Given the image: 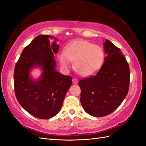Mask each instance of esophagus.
<instances>
[{"mask_svg":"<svg viewBox=\"0 0 146 146\" xmlns=\"http://www.w3.org/2000/svg\"><path fill=\"white\" fill-rule=\"evenodd\" d=\"M73 84H77L78 83V80L76 78H73Z\"/></svg>","mask_w":146,"mask_h":146,"instance_id":"1","label":"esophagus"}]
</instances>
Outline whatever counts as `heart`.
<instances>
[{"label": "heart", "mask_w": 146, "mask_h": 146, "mask_svg": "<svg viewBox=\"0 0 146 146\" xmlns=\"http://www.w3.org/2000/svg\"><path fill=\"white\" fill-rule=\"evenodd\" d=\"M58 58L64 68L69 69L73 62L78 73L89 76L98 72L103 66L104 53L100 46L86 40H76L68 44L64 52L58 55Z\"/></svg>", "instance_id": "heart-1"}]
</instances>
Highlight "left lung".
I'll list each match as a JSON object with an SVG mask.
<instances>
[{"instance_id": "1", "label": "left lung", "mask_w": 146, "mask_h": 146, "mask_svg": "<svg viewBox=\"0 0 146 146\" xmlns=\"http://www.w3.org/2000/svg\"><path fill=\"white\" fill-rule=\"evenodd\" d=\"M106 56L96 75L81 80L80 101L84 110L94 117L113 113L126 97L130 70L121 50L110 40L103 43Z\"/></svg>"}]
</instances>
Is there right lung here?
Masks as SVG:
<instances>
[{"instance_id": "obj_1", "label": "right lung", "mask_w": 146, "mask_h": 146, "mask_svg": "<svg viewBox=\"0 0 146 146\" xmlns=\"http://www.w3.org/2000/svg\"><path fill=\"white\" fill-rule=\"evenodd\" d=\"M54 38L50 44L49 39ZM58 39L40 35L23 50L13 74L17 100L29 113L42 119H50L59 113L66 93L72 84V78L56 70L54 55L58 53ZM39 67L42 73L34 79L33 69Z\"/></svg>"}]
</instances>
